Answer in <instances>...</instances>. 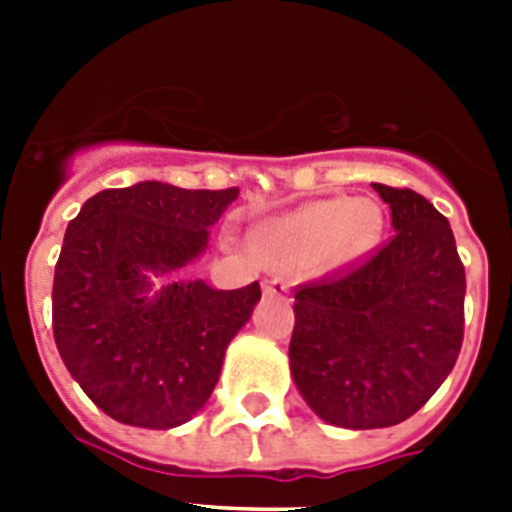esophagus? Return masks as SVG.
Listing matches in <instances>:
<instances>
[{
    "label": "esophagus",
    "mask_w": 512,
    "mask_h": 512,
    "mask_svg": "<svg viewBox=\"0 0 512 512\" xmlns=\"http://www.w3.org/2000/svg\"><path fill=\"white\" fill-rule=\"evenodd\" d=\"M289 284L284 279H266L264 282V297H287Z\"/></svg>",
    "instance_id": "obj_1"
}]
</instances>
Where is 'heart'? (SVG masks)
Here are the masks:
<instances>
[{
	"mask_svg": "<svg viewBox=\"0 0 512 512\" xmlns=\"http://www.w3.org/2000/svg\"><path fill=\"white\" fill-rule=\"evenodd\" d=\"M382 233V210L372 200H320L274 215L251 233L253 248L274 269H338L361 259Z\"/></svg>",
	"mask_w": 512,
	"mask_h": 512,
	"instance_id": "obj_1",
	"label": "heart"
}]
</instances>
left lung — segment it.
<instances>
[{
  "label": "left lung",
  "mask_w": 512,
  "mask_h": 512,
  "mask_svg": "<svg viewBox=\"0 0 512 512\" xmlns=\"http://www.w3.org/2000/svg\"><path fill=\"white\" fill-rule=\"evenodd\" d=\"M395 235L359 269L295 295L289 369L320 420L348 431L418 413L464 338V266L449 220L413 189L372 184Z\"/></svg>",
  "instance_id": "obj_1"
}]
</instances>
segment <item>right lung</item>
<instances>
[{
    "instance_id": "add662e5",
    "label": "right lung",
    "mask_w": 512,
    "mask_h": 512,
    "mask_svg": "<svg viewBox=\"0 0 512 512\" xmlns=\"http://www.w3.org/2000/svg\"><path fill=\"white\" fill-rule=\"evenodd\" d=\"M238 189L138 182L89 197L53 277L58 354L117 423L169 431L205 408L259 282L215 289L179 271L207 251Z\"/></svg>"
}]
</instances>
